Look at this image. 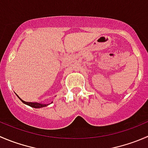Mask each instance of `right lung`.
<instances>
[{
  "mask_svg": "<svg viewBox=\"0 0 148 148\" xmlns=\"http://www.w3.org/2000/svg\"><path fill=\"white\" fill-rule=\"evenodd\" d=\"M17 97H18V98L20 99V100H21V102H22L23 103H24V104L27 105V106H30V107H32V108H43V107H45V106H48V105H50L51 103H52L53 102H51V103H48V104H47V103H36V102H25L23 100H21V98H20L19 97H18V95H17Z\"/></svg>",
  "mask_w": 148,
  "mask_h": 148,
  "instance_id": "1",
  "label": "right lung"
}]
</instances>
